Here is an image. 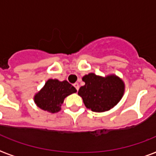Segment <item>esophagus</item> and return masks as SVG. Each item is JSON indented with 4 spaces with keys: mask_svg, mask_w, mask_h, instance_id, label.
Returning <instances> with one entry per match:
<instances>
[{
    "mask_svg": "<svg viewBox=\"0 0 156 156\" xmlns=\"http://www.w3.org/2000/svg\"><path fill=\"white\" fill-rule=\"evenodd\" d=\"M73 86L76 87V91H78L80 88V86H79V83H75L74 84H73Z\"/></svg>",
    "mask_w": 156,
    "mask_h": 156,
    "instance_id": "obj_1",
    "label": "esophagus"
}]
</instances>
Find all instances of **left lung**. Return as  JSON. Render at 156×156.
Wrapping results in <instances>:
<instances>
[{
  "instance_id": "1",
  "label": "left lung",
  "mask_w": 156,
  "mask_h": 156,
  "mask_svg": "<svg viewBox=\"0 0 156 156\" xmlns=\"http://www.w3.org/2000/svg\"><path fill=\"white\" fill-rule=\"evenodd\" d=\"M85 84L78 94L83 99L86 108L92 112H102L110 110L121 100L124 92V83L116 76L101 77L89 73L83 77Z\"/></svg>"
}]
</instances>
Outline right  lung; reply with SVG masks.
<instances>
[{"instance_id": "add662e5", "label": "right lung", "mask_w": 156, "mask_h": 156, "mask_svg": "<svg viewBox=\"0 0 156 156\" xmlns=\"http://www.w3.org/2000/svg\"><path fill=\"white\" fill-rule=\"evenodd\" d=\"M76 92V89L67 80L51 79L35 96L34 100L40 108L55 113L60 110L64 98Z\"/></svg>"}]
</instances>
